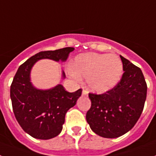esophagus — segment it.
Returning <instances> with one entry per match:
<instances>
[{
	"instance_id": "34e87169",
	"label": "esophagus",
	"mask_w": 156,
	"mask_h": 156,
	"mask_svg": "<svg viewBox=\"0 0 156 156\" xmlns=\"http://www.w3.org/2000/svg\"><path fill=\"white\" fill-rule=\"evenodd\" d=\"M87 94H88V91L87 90H82V95H87Z\"/></svg>"
}]
</instances>
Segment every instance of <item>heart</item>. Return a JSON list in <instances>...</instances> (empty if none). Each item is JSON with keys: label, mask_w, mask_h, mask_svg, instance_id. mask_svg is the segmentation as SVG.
<instances>
[{"label": "heart", "mask_w": 156, "mask_h": 156, "mask_svg": "<svg viewBox=\"0 0 156 156\" xmlns=\"http://www.w3.org/2000/svg\"><path fill=\"white\" fill-rule=\"evenodd\" d=\"M122 74V61L115 54H80L76 57L71 68L72 76L87 78L88 87L98 93L115 87Z\"/></svg>", "instance_id": "1"}]
</instances>
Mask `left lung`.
I'll use <instances>...</instances> for the list:
<instances>
[{
	"instance_id": "8db88e82",
	"label": "left lung",
	"mask_w": 156,
	"mask_h": 156,
	"mask_svg": "<svg viewBox=\"0 0 156 156\" xmlns=\"http://www.w3.org/2000/svg\"><path fill=\"white\" fill-rule=\"evenodd\" d=\"M120 58L124 71L122 78L105 93H89L91 107L86 115L94 132L110 139L119 137L135 126L147 98V87L140 68Z\"/></svg>"
}]
</instances>
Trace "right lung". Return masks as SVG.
Returning a JSON list of instances; mask_svg holds the SVG:
<instances>
[{
    "instance_id": "right-lung-1",
    "label": "right lung",
    "mask_w": 156,
    "mask_h": 156,
    "mask_svg": "<svg viewBox=\"0 0 156 156\" xmlns=\"http://www.w3.org/2000/svg\"><path fill=\"white\" fill-rule=\"evenodd\" d=\"M73 47L39 52L19 66L11 87L10 98L12 111L21 128L32 137L49 140L62 130L67 111L76 104L82 89L69 93L62 85L47 90H37L30 82L31 68L37 61L48 58L66 61ZM65 78V73H62Z\"/></svg>"
}]
</instances>
